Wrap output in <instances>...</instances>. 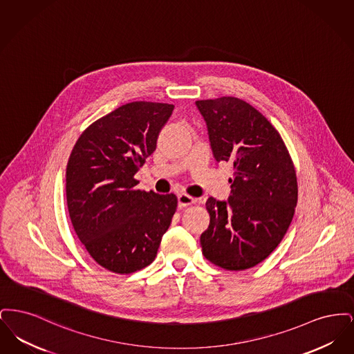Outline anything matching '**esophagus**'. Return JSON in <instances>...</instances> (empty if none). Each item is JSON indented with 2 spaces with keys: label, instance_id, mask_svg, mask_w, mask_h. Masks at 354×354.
<instances>
[{
  "label": "esophagus",
  "instance_id": "1",
  "mask_svg": "<svg viewBox=\"0 0 354 354\" xmlns=\"http://www.w3.org/2000/svg\"><path fill=\"white\" fill-rule=\"evenodd\" d=\"M196 202L192 196L187 195V194H179L178 195V204L179 207H187V205H191L194 203Z\"/></svg>",
  "mask_w": 354,
  "mask_h": 354
}]
</instances>
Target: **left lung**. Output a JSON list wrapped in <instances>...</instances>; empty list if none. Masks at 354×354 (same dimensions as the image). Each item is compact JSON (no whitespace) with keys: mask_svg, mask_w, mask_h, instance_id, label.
<instances>
[{"mask_svg":"<svg viewBox=\"0 0 354 354\" xmlns=\"http://www.w3.org/2000/svg\"><path fill=\"white\" fill-rule=\"evenodd\" d=\"M218 162L234 166L227 201L208 198L204 257L228 270L252 268L280 244L295 215L297 179L277 130L235 97L196 102Z\"/></svg>","mask_w":354,"mask_h":354,"instance_id":"obj_1","label":"left lung"}]
</instances>
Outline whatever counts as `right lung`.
Here are the masks:
<instances>
[{
	"mask_svg": "<svg viewBox=\"0 0 354 354\" xmlns=\"http://www.w3.org/2000/svg\"><path fill=\"white\" fill-rule=\"evenodd\" d=\"M174 104L131 102L90 124L66 169V199L74 231L106 270L127 274L156 257L176 211L174 194L136 189L135 174L156 149Z\"/></svg>",
	"mask_w": 354,
	"mask_h": 354,
	"instance_id": "add662e5",
	"label": "right lung"
}]
</instances>
